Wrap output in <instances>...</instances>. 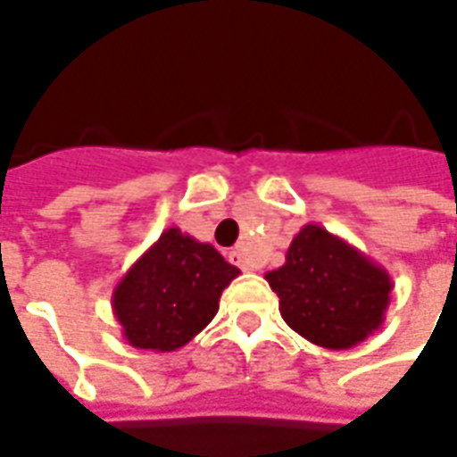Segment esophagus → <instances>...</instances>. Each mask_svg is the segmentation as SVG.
<instances>
[{"label":"esophagus","mask_w":457,"mask_h":457,"mask_svg":"<svg viewBox=\"0 0 457 457\" xmlns=\"http://www.w3.org/2000/svg\"><path fill=\"white\" fill-rule=\"evenodd\" d=\"M229 262H232V264H237L239 269H245V271H249L247 257L242 254V249H235V252H229Z\"/></svg>","instance_id":"esophagus-1"}]
</instances>
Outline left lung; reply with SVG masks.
Returning a JSON list of instances; mask_svg holds the SVG:
<instances>
[{
	"instance_id": "left-lung-1",
	"label": "left lung",
	"mask_w": 457,
	"mask_h": 457,
	"mask_svg": "<svg viewBox=\"0 0 457 457\" xmlns=\"http://www.w3.org/2000/svg\"><path fill=\"white\" fill-rule=\"evenodd\" d=\"M267 281L288 328L328 350H350L379 330L392 294L386 269L320 225L301 228Z\"/></svg>"
}]
</instances>
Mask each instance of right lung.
<instances>
[{
    "label": "right lung",
    "instance_id": "add662e5",
    "mask_svg": "<svg viewBox=\"0 0 457 457\" xmlns=\"http://www.w3.org/2000/svg\"><path fill=\"white\" fill-rule=\"evenodd\" d=\"M237 274L212 245L169 228L114 287L121 336L139 350H179L215 318L222 291Z\"/></svg>",
    "mask_w": 457,
    "mask_h": 457
}]
</instances>
